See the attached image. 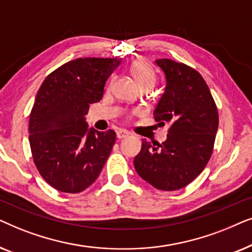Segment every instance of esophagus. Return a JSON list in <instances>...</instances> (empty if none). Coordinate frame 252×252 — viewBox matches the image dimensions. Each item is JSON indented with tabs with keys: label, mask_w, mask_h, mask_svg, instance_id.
I'll return each mask as SVG.
<instances>
[{
	"label": "esophagus",
	"mask_w": 252,
	"mask_h": 252,
	"mask_svg": "<svg viewBox=\"0 0 252 252\" xmlns=\"http://www.w3.org/2000/svg\"><path fill=\"white\" fill-rule=\"evenodd\" d=\"M128 135H129V132H127V130H125V129L117 130V137H118L119 140L125 139V137H127Z\"/></svg>",
	"instance_id": "esophagus-1"
}]
</instances>
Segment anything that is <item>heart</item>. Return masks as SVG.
Wrapping results in <instances>:
<instances>
[{
  "label": "heart",
  "instance_id": "heart-1",
  "mask_svg": "<svg viewBox=\"0 0 252 252\" xmlns=\"http://www.w3.org/2000/svg\"><path fill=\"white\" fill-rule=\"evenodd\" d=\"M129 71L139 87H142V86H151L153 87L155 85L156 78H155L153 68L144 60L134 61L130 65Z\"/></svg>",
  "mask_w": 252,
  "mask_h": 252
}]
</instances>
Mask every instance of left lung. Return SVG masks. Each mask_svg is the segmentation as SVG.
<instances>
[{
  "label": "left lung",
  "mask_w": 252,
  "mask_h": 252,
  "mask_svg": "<svg viewBox=\"0 0 252 252\" xmlns=\"http://www.w3.org/2000/svg\"><path fill=\"white\" fill-rule=\"evenodd\" d=\"M155 63L164 72L166 86L154 118L163 126L168 124L170 129L161 144L143 140L134 166L156 189L178 190L198 177L208 164L218 130V110L197 71L168 58Z\"/></svg>",
  "instance_id": "1"
}]
</instances>
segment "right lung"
<instances>
[{"label":"right lung","mask_w":252,"mask_h":252,"mask_svg":"<svg viewBox=\"0 0 252 252\" xmlns=\"http://www.w3.org/2000/svg\"><path fill=\"white\" fill-rule=\"evenodd\" d=\"M122 58H77L44 79L30 116V144L41 177L57 190L77 194L101 173L115 130L89 128V105L99 102Z\"/></svg>","instance_id":"1"}]
</instances>
